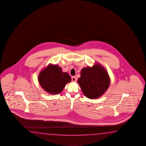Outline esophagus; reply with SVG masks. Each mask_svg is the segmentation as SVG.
<instances>
[{
	"label": "esophagus",
	"mask_w": 146,
	"mask_h": 146,
	"mask_svg": "<svg viewBox=\"0 0 146 146\" xmlns=\"http://www.w3.org/2000/svg\"><path fill=\"white\" fill-rule=\"evenodd\" d=\"M77 80V78H75L74 76H73L72 78V82H76Z\"/></svg>",
	"instance_id": "obj_1"
}]
</instances>
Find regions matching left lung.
Returning a JSON list of instances; mask_svg holds the SVG:
<instances>
[{
  "mask_svg": "<svg viewBox=\"0 0 146 146\" xmlns=\"http://www.w3.org/2000/svg\"><path fill=\"white\" fill-rule=\"evenodd\" d=\"M110 78L106 69L98 63L83 68L78 82L86 97L95 99L101 97L110 85Z\"/></svg>",
  "mask_w": 146,
  "mask_h": 146,
  "instance_id": "1",
  "label": "left lung"
}]
</instances>
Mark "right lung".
<instances>
[{
    "mask_svg": "<svg viewBox=\"0 0 146 146\" xmlns=\"http://www.w3.org/2000/svg\"><path fill=\"white\" fill-rule=\"evenodd\" d=\"M38 81L44 91L54 95L61 92L71 81V78L68 73L63 72L58 65L49 64L39 73Z\"/></svg>",
    "mask_w": 146,
    "mask_h": 146,
    "instance_id": "add662e5",
    "label": "right lung"
}]
</instances>
